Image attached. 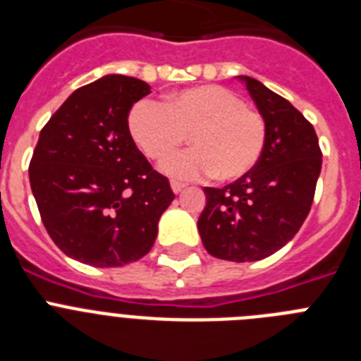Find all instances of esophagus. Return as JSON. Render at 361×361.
<instances>
[{
  "instance_id": "1",
  "label": "esophagus",
  "mask_w": 361,
  "mask_h": 361,
  "mask_svg": "<svg viewBox=\"0 0 361 361\" xmlns=\"http://www.w3.org/2000/svg\"><path fill=\"white\" fill-rule=\"evenodd\" d=\"M184 184L178 183V180H171V190H173V193H180V191L184 190Z\"/></svg>"
}]
</instances>
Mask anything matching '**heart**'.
Instances as JSON below:
<instances>
[{
    "instance_id": "obj_1",
    "label": "heart",
    "mask_w": 361,
    "mask_h": 361,
    "mask_svg": "<svg viewBox=\"0 0 361 361\" xmlns=\"http://www.w3.org/2000/svg\"><path fill=\"white\" fill-rule=\"evenodd\" d=\"M128 128L152 161L168 157L190 135L193 148L162 162L166 173L188 180L204 175L216 180L245 177L260 162L267 142L266 117L219 85L186 88L164 104L139 101L130 111Z\"/></svg>"
}]
</instances>
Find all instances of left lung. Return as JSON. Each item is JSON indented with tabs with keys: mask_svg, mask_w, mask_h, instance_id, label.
Here are the masks:
<instances>
[{
	"mask_svg": "<svg viewBox=\"0 0 361 361\" xmlns=\"http://www.w3.org/2000/svg\"><path fill=\"white\" fill-rule=\"evenodd\" d=\"M266 117L264 155L245 177L224 188H204L199 233L209 255L255 262L288 244L311 209L322 149L312 124L288 99L253 78H242Z\"/></svg>",
	"mask_w": 361,
	"mask_h": 361,
	"instance_id": "8db88e82",
	"label": "left lung"
}]
</instances>
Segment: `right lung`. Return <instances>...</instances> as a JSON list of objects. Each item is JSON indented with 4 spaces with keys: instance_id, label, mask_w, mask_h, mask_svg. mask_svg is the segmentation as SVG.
Returning a JSON list of instances; mask_svg holds the SVG:
<instances>
[{
    "instance_id": "1",
    "label": "right lung",
    "mask_w": 361,
    "mask_h": 361,
    "mask_svg": "<svg viewBox=\"0 0 361 361\" xmlns=\"http://www.w3.org/2000/svg\"><path fill=\"white\" fill-rule=\"evenodd\" d=\"M149 85L104 75L73 92L44 124L28 166L30 188L54 244L95 267H121L152 250L175 199L128 128Z\"/></svg>"
}]
</instances>
